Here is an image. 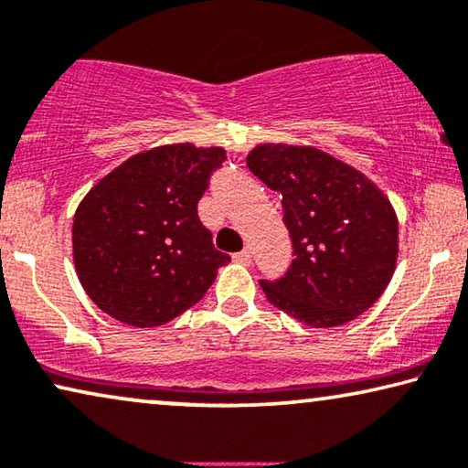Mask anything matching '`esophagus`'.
Wrapping results in <instances>:
<instances>
[{
  "label": "esophagus",
  "instance_id": "obj_1",
  "mask_svg": "<svg viewBox=\"0 0 468 468\" xmlns=\"http://www.w3.org/2000/svg\"><path fill=\"white\" fill-rule=\"evenodd\" d=\"M233 261L235 262H241V265H250V262H252V252H250L248 248L241 250V252L233 254Z\"/></svg>",
  "mask_w": 468,
  "mask_h": 468
}]
</instances>
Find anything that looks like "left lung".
Listing matches in <instances>:
<instances>
[{"label": "left lung", "mask_w": 468, "mask_h": 468, "mask_svg": "<svg viewBox=\"0 0 468 468\" xmlns=\"http://www.w3.org/2000/svg\"><path fill=\"white\" fill-rule=\"evenodd\" d=\"M252 174L282 195L294 261L284 278L261 280L267 299L312 328L341 326L390 284L399 220L386 195L346 163L312 146L261 144Z\"/></svg>", "instance_id": "8db88e82"}]
</instances>
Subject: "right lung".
<instances>
[{
	"label": "right lung",
	"instance_id": "obj_1",
	"mask_svg": "<svg viewBox=\"0 0 468 468\" xmlns=\"http://www.w3.org/2000/svg\"><path fill=\"white\" fill-rule=\"evenodd\" d=\"M227 153L193 144L131 156L101 177L74 216L78 280L90 301L129 326H161L203 299L218 252L197 203Z\"/></svg>",
	"mask_w": 468,
	"mask_h": 468
}]
</instances>
